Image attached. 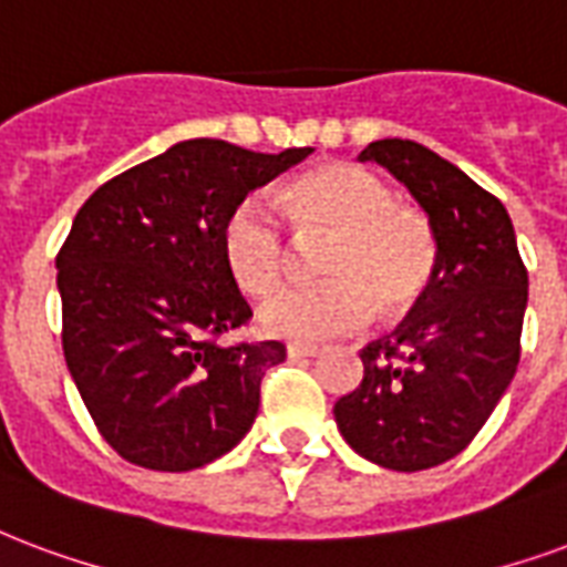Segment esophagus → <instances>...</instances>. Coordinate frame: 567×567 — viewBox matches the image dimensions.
Segmentation results:
<instances>
[{"label": "esophagus", "instance_id": "1", "mask_svg": "<svg viewBox=\"0 0 567 567\" xmlns=\"http://www.w3.org/2000/svg\"><path fill=\"white\" fill-rule=\"evenodd\" d=\"M318 346H303V342H291L288 346V358L291 360H303V358H316Z\"/></svg>", "mask_w": 567, "mask_h": 567}]
</instances>
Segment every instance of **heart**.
<instances>
[{"label":"heart","mask_w":567,"mask_h":567,"mask_svg":"<svg viewBox=\"0 0 567 567\" xmlns=\"http://www.w3.org/2000/svg\"><path fill=\"white\" fill-rule=\"evenodd\" d=\"M282 209L303 243H327L321 285H288L258 309L264 333L300 342L346 337L381 309L405 312L430 288L439 243L426 216L367 167L333 165L306 174L282 195ZM221 258L234 282L264 297L282 282L291 243L272 200L261 192L234 204L221 221Z\"/></svg>","instance_id":"1"}]
</instances>
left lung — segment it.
Masks as SVG:
<instances>
[{
	"label": "left lung",
	"instance_id": "obj_1",
	"mask_svg": "<svg viewBox=\"0 0 567 567\" xmlns=\"http://www.w3.org/2000/svg\"><path fill=\"white\" fill-rule=\"evenodd\" d=\"M358 158L412 192L439 261L409 318L360 351L363 381L333 417L363 460L421 472L460 454L514 379L529 272L502 200L447 158L402 137L372 141Z\"/></svg>",
	"mask_w": 567,
	"mask_h": 567
}]
</instances>
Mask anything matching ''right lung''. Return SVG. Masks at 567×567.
<instances>
[{
	"label": "right lung",
	"mask_w": 567,
	"mask_h": 567,
	"mask_svg": "<svg viewBox=\"0 0 567 567\" xmlns=\"http://www.w3.org/2000/svg\"><path fill=\"white\" fill-rule=\"evenodd\" d=\"M309 153L179 141L78 209L56 255L62 351L99 433L128 463L192 472L251 430L285 346L216 342L251 318L221 258V221Z\"/></svg>",
	"instance_id": "add662e5"
}]
</instances>
